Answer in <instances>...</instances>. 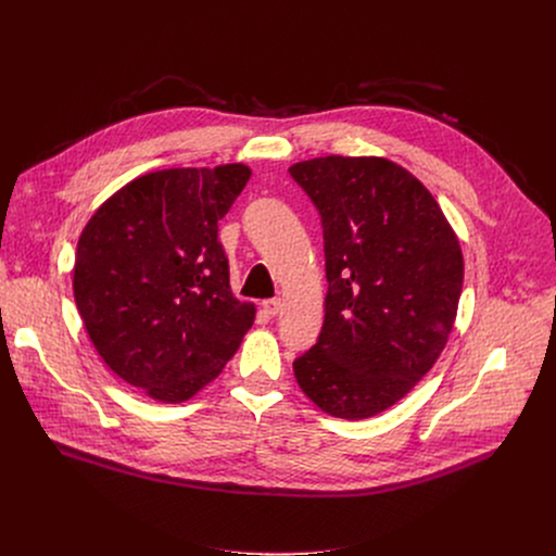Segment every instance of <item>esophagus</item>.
Returning <instances> with one entry per match:
<instances>
[{
    "label": "esophagus",
    "instance_id": "34e87169",
    "mask_svg": "<svg viewBox=\"0 0 556 556\" xmlns=\"http://www.w3.org/2000/svg\"><path fill=\"white\" fill-rule=\"evenodd\" d=\"M262 307H264L266 314L275 316V314H279V309H281V299H266V301L262 303Z\"/></svg>",
    "mask_w": 556,
    "mask_h": 556
}]
</instances>
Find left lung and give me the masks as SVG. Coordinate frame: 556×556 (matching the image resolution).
<instances>
[{
	"label": "left lung",
	"instance_id": "8db88e82",
	"mask_svg": "<svg viewBox=\"0 0 556 556\" xmlns=\"http://www.w3.org/2000/svg\"><path fill=\"white\" fill-rule=\"evenodd\" d=\"M288 172L321 215L328 277L326 321L294 378L326 414L371 418L442 354L464 281L459 242L427 187L387 157L326 155Z\"/></svg>",
	"mask_w": 556,
	"mask_h": 556
}]
</instances>
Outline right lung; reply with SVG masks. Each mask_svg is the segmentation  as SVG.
<instances>
[{
	"mask_svg": "<svg viewBox=\"0 0 556 556\" xmlns=\"http://www.w3.org/2000/svg\"><path fill=\"white\" fill-rule=\"evenodd\" d=\"M249 178L247 165L144 174L78 237V314L105 365L153 401H189L255 321V305L230 292L217 240V222Z\"/></svg>",
	"mask_w": 556,
	"mask_h": 556,
	"instance_id": "add662e5",
	"label": "right lung"
}]
</instances>
